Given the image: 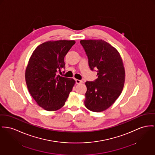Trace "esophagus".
Listing matches in <instances>:
<instances>
[{"label": "esophagus", "instance_id": "1", "mask_svg": "<svg viewBox=\"0 0 155 155\" xmlns=\"http://www.w3.org/2000/svg\"><path fill=\"white\" fill-rule=\"evenodd\" d=\"M75 82H76V84H80V83H81L83 82L82 81H81V80H78V79H75Z\"/></svg>", "mask_w": 155, "mask_h": 155}]
</instances>
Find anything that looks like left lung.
<instances>
[{
  "instance_id": "8db88e82",
  "label": "left lung",
  "mask_w": 155,
  "mask_h": 155,
  "mask_svg": "<svg viewBox=\"0 0 155 155\" xmlns=\"http://www.w3.org/2000/svg\"><path fill=\"white\" fill-rule=\"evenodd\" d=\"M92 71L97 78L85 84L84 105L89 110L101 112L109 108L118 98L124 88L125 72L118 51L103 40H81Z\"/></svg>"
}]
</instances>
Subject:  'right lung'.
Instances as JSON below:
<instances>
[{"mask_svg": "<svg viewBox=\"0 0 155 155\" xmlns=\"http://www.w3.org/2000/svg\"><path fill=\"white\" fill-rule=\"evenodd\" d=\"M74 41H56L39 45L31 54L25 72L28 89L44 109L55 111L63 107L75 83L58 73L64 69V58Z\"/></svg>", "mask_w": 155, "mask_h": 155, "instance_id": "obj_1", "label": "right lung"}]
</instances>
